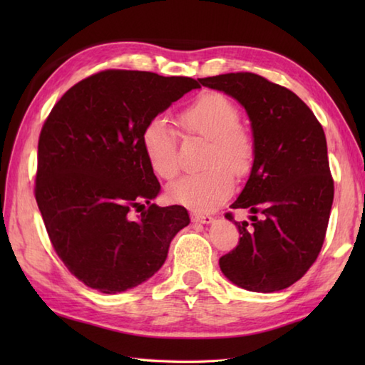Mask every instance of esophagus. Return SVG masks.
<instances>
[{
    "mask_svg": "<svg viewBox=\"0 0 365 365\" xmlns=\"http://www.w3.org/2000/svg\"><path fill=\"white\" fill-rule=\"evenodd\" d=\"M192 222H199V224H212L213 218L210 215H202V213H192L191 215Z\"/></svg>",
    "mask_w": 365,
    "mask_h": 365,
    "instance_id": "esophagus-1",
    "label": "esophagus"
}]
</instances>
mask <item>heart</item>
Here are the masks:
<instances>
[{"label":"heart","mask_w":365,"mask_h":365,"mask_svg":"<svg viewBox=\"0 0 365 365\" xmlns=\"http://www.w3.org/2000/svg\"><path fill=\"white\" fill-rule=\"evenodd\" d=\"M185 130L195 131L212 141L205 157L204 173L188 174L169 185L168 196L173 202L192 212H212L226 200L235 177L250 173L254 157L251 138L240 128L237 105L216 92L196 98L180 114ZM141 147L150 169L161 178H173L178 173L177 136L165 115H155L141 133Z\"/></svg>","instance_id":"obj_1"}]
</instances>
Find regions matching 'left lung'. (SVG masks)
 <instances>
[{
	"label": "left lung",
	"instance_id": "left-lung-1",
	"mask_svg": "<svg viewBox=\"0 0 365 365\" xmlns=\"http://www.w3.org/2000/svg\"><path fill=\"white\" fill-rule=\"evenodd\" d=\"M245 108L252 130L254 161L243 191L230 207L247 208L235 222L240 242L220 268L245 290H284L304 276L324 242L334 199L324 131L302 100L250 72L199 80ZM255 212H262L259 220Z\"/></svg>",
	"mask_w": 365,
	"mask_h": 365
}]
</instances>
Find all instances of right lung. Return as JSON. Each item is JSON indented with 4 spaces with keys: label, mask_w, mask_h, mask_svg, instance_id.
<instances>
[{
    "label": "right lung",
    "mask_w": 365,
    "mask_h": 365,
    "mask_svg": "<svg viewBox=\"0 0 365 365\" xmlns=\"http://www.w3.org/2000/svg\"><path fill=\"white\" fill-rule=\"evenodd\" d=\"M199 88L187 76L105 71L68 89L43 123L36 200L54 251L91 289L113 294L145 282L190 224L187 208L152 204L161 187L141 133ZM133 207L141 219L130 220Z\"/></svg>",
    "instance_id": "obj_1"
}]
</instances>
